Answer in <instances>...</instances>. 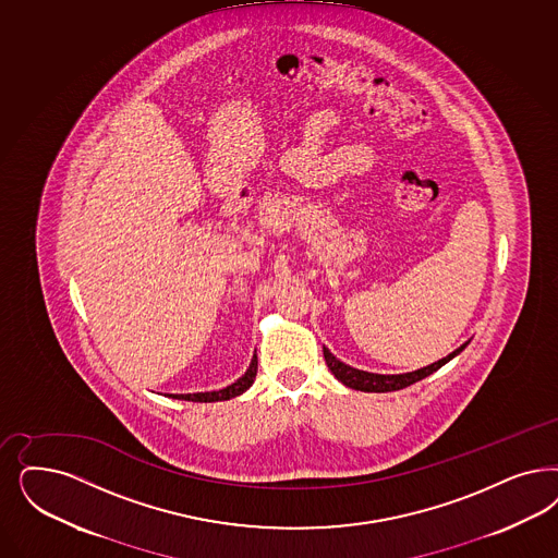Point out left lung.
<instances>
[{"label":"left lung","mask_w":558,"mask_h":558,"mask_svg":"<svg viewBox=\"0 0 558 558\" xmlns=\"http://www.w3.org/2000/svg\"><path fill=\"white\" fill-rule=\"evenodd\" d=\"M468 344H470V340L463 342L460 348H456L451 354H447L441 361H437V363H433V365L423 366V368H416V371H410V373H400V375H381V373H368V371L354 368V366L342 363L340 359H336L326 347H324V356H326L329 371L333 373V377H336L340 384L352 387V389H356V391L385 393V391L404 389L408 385L416 384V381H421L424 377L433 375V373L439 371L442 365H447L451 359H456Z\"/></svg>","instance_id":"left-lung-1"}]
</instances>
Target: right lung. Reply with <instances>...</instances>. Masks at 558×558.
Returning a JSON list of instances; mask_svg holds the SVG:
<instances>
[{
  "label": "right lung",
  "instance_id": "right-lung-1",
  "mask_svg": "<svg viewBox=\"0 0 558 558\" xmlns=\"http://www.w3.org/2000/svg\"><path fill=\"white\" fill-rule=\"evenodd\" d=\"M255 375H257V354H253L250 368L245 371V375L239 377L229 387L218 389V391H204V393H171V398H174V400H187V402H225V400H231V398L245 393L251 385H253V381H255Z\"/></svg>",
  "mask_w": 558,
  "mask_h": 558
}]
</instances>
